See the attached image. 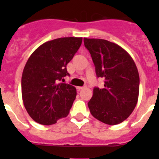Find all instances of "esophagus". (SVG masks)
Masks as SVG:
<instances>
[{"label":"esophagus","instance_id":"1","mask_svg":"<svg viewBox=\"0 0 159 159\" xmlns=\"http://www.w3.org/2000/svg\"><path fill=\"white\" fill-rule=\"evenodd\" d=\"M84 89H85V87H77V89H78V91H80V90H82Z\"/></svg>","mask_w":159,"mask_h":159}]
</instances>
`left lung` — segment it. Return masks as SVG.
<instances>
[{
    "label": "left lung",
    "mask_w": 159,
    "mask_h": 159,
    "mask_svg": "<svg viewBox=\"0 0 159 159\" xmlns=\"http://www.w3.org/2000/svg\"><path fill=\"white\" fill-rule=\"evenodd\" d=\"M95 66L98 78H103V89L94 88L88 103L93 117L107 125L127 119L137 105L139 75L131 55L122 48L104 39L84 38Z\"/></svg>",
    "instance_id": "8db88e82"
}]
</instances>
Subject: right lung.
<instances>
[{
	"instance_id": "add662e5",
	"label": "right lung",
	"mask_w": 159,
	"mask_h": 159,
	"mask_svg": "<svg viewBox=\"0 0 159 159\" xmlns=\"http://www.w3.org/2000/svg\"><path fill=\"white\" fill-rule=\"evenodd\" d=\"M82 42L68 37L47 41L30 56L21 78L23 103L30 118L44 125L67 117L76 98V89L59 82L69 75L66 66Z\"/></svg>"
}]
</instances>
